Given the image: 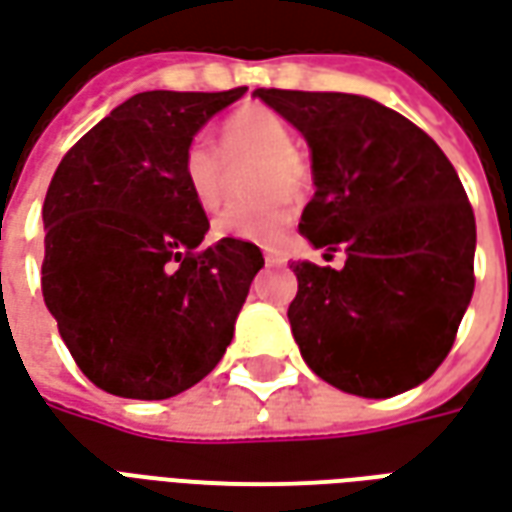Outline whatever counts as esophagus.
Here are the masks:
<instances>
[{
  "label": "esophagus",
  "mask_w": 512,
  "mask_h": 512,
  "mask_svg": "<svg viewBox=\"0 0 512 512\" xmlns=\"http://www.w3.org/2000/svg\"><path fill=\"white\" fill-rule=\"evenodd\" d=\"M266 263L268 266H282V263H285V257L279 255V252H274V249H266Z\"/></svg>",
  "instance_id": "34e87169"
}]
</instances>
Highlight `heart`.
Segmentation results:
<instances>
[{"instance_id": "heart-1", "label": "heart", "mask_w": 512, "mask_h": 512, "mask_svg": "<svg viewBox=\"0 0 512 512\" xmlns=\"http://www.w3.org/2000/svg\"><path fill=\"white\" fill-rule=\"evenodd\" d=\"M222 157L224 162L202 139L183 153V180L191 200L202 211H216L227 197V169L252 161L255 175L249 180V197L257 200L224 211L213 222V235L260 246L279 244L293 219V200H304L312 189V169L293 147L288 123L268 106H241L224 120Z\"/></svg>"}]
</instances>
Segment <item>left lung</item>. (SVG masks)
<instances>
[{"label": "left lung", "instance_id": "obj_1", "mask_svg": "<svg viewBox=\"0 0 512 512\" xmlns=\"http://www.w3.org/2000/svg\"><path fill=\"white\" fill-rule=\"evenodd\" d=\"M296 128L315 194L299 233L345 249V266L293 263L288 321L326 384L392 397L428 381L455 343L474 293V227L458 172L411 120L348 93L255 90Z\"/></svg>", "mask_w": 512, "mask_h": 512}]
</instances>
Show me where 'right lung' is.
Here are the masks:
<instances>
[{
    "mask_svg": "<svg viewBox=\"0 0 512 512\" xmlns=\"http://www.w3.org/2000/svg\"><path fill=\"white\" fill-rule=\"evenodd\" d=\"M246 87L128 98L65 153L43 202V299L76 365L117 397L164 400L211 373L263 255L222 238L183 153Z\"/></svg>",
    "mask_w": 512,
    "mask_h": 512,
    "instance_id": "add662e5",
    "label": "right lung"
}]
</instances>
